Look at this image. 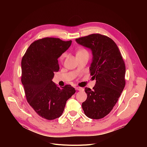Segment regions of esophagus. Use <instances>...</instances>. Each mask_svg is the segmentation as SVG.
Instances as JSON below:
<instances>
[{"label":"esophagus","instance_id":"esophagus-1","mask_svg":"<svg viewBox=\"0 0 147 147\" xmlns=\"http://www.w3.org/2000/svg\"><path fill=\"white\" fill-rule=\"evenodd\" d=\"M75 88H76V90H77V91H83V90H84V89H83L82 88L80 87H76Z\"/></svg>","mask_w":147,"mask_h":147}]
</instances>
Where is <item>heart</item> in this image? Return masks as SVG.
I'll return each instance as SVG.
<instances>
[{"mask_svg": "<svg viewBox=\"0 0 147 147\" xmlns=\"http://www.w3.org/2000/svg\"><path fill=\"white\" fill-rule=\"evenodd\" d=\"M82 54H88V55H89V52L86 49H84V48H81V49H78V51L77 52V55H82ZM66 54L63 53L61 56L60 59L61 60L63 59L66 57Z\"/></svg>", "mask_w": 147, "mask_h": 147, "instance_id": "obj_1", "label": "heart"}]
</instances>
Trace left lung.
I'll use <instances>...</instances> for the list:
<instances>
[{
	"label": "left lung",
	"instance_id": "8db88e82",
	"mask_svg": "<svg viewBox=\"0 0 147 147\" xmlns=\"http://www.w3.org/2000/svg\"><path fill=\"white\" fill-rule=\"evenodd\" d=\"M76 40L91 49V76L96 80L92 90L85 88L87 98L82 109L89 118L102 119L113 109L125 87L124 61L116 43L106 35L92 34Z\"/></svg>",
	"mask_w": 147,
	"mask_h": 147
}]
</instances>
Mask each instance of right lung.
<instances>
[{"label": "right lung", "instance_id": "right-lung-1", "mask_svg": "<svg viewBox=\"0 0 147 147\" xmlns=\"http://www.w3.org/2000/svg\"><path fill=\"white\" fill-rule=\"evenodd\" d=\"M71 44V40L44 38L35 40L22 60V82L30 105L41 117L51 120L63 113L67 100L76 92L71 85L58 87L52 81L58 71V57Z\"/></svg>", "mask_w": 147, "mask_h": 147}]
</instances>
